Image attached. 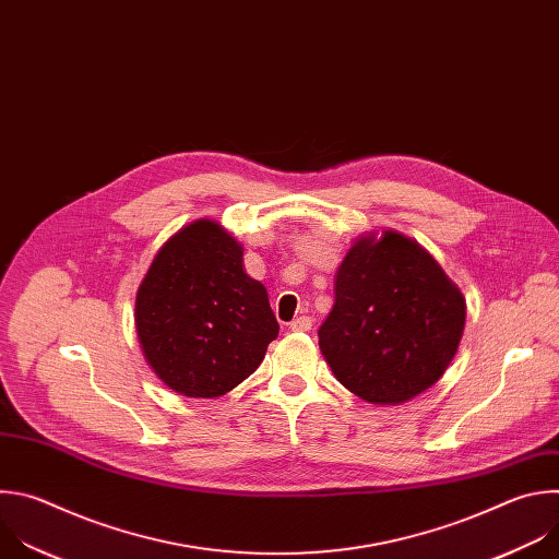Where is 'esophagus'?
Instances as JSON below:
<instances>
[{
  "label": "esophagus",
  "mask_w": 559,
  "mask_h": 559,
  "mask_svg": "<svg viewBox=\"0 0 559 559\" xmlns=\"http://www.w3.org/2000/svg\"><path fill=\"white\" fill-rule=\"evenodd\" d=\"M310 325H312V317H308V314H301L290 321V330H295V332H306V330H310Z\"/></svg>",
  "instance_id": "obj_1"
}]
</instances>
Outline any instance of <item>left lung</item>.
Masks as SVG:
<instances>
[{"instance_id": "1", "label": "left lung", "mask_w": 559, "mask_h": 559, "mask_svg": "<svg viewBox=\"0 0 559 559\" xmlns=\"http://www.w3.org/2000/svg\"><path fill=\"white\" fill-rule=\"evenodd\" d=\"M465 299L438 262L409 238H361L334 275V306L319 348L337 381L368 403H403L452 364Z\"/></svg>"}]
</instances>
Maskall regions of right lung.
<instances>
[{
    "mask_svg": "<svg viewBox=\"0 0 559 559\" xmlns=\"http://www.w3.org/2000/svg\"><path fill=\"white\" fill-rule=\"evenodd\" d=\"M147 364L178 394H227L262 364L280 323L266 288L242 269V247L198 219L156 253L136 293Z\"/></svg>",
    "mask_w": 559,
    "mask_h": 559,
    "instance_id": "right-lung-1",
    "label": "right lung"
}]
</instances>
